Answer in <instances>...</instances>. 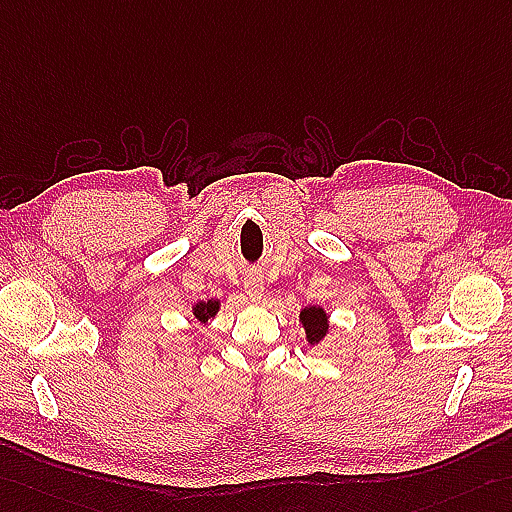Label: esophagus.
<instances>
[{
	"label": "esophagus",
	"instance_id": "1",
	"mask_svg": "<svg viewBox=\"0 0 512 512\" xmlns=\"http://www.w3.org/2000/svg\"><path fill=\"white\" fill-rule=\"evenodd\" d=\"M243 286H245V293L249 295V299H260L265 293V282L260 273H249V276H245Z\"/></svg>",
	"mask_w": 512,
	"mask_h": 512
}]
</instances>
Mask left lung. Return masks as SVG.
Masks as SVG:
<instances>
[{"instance_id":"8db88e82","label":"left lung","mask_w":512,"mask_h":512,"mask_svg":"<svg viewBox=\"0 0 512 512\" xmlns=\"http://www.w3.org/2000/svg\"><path fill=\"white\" fill-rule=\"evenodd\" d=\"M302 323H304V330H306V336L310 343L321 341L328 332V317H326V313H323V308H317V306L304 308Z\"/></svg>"}]
</instances>
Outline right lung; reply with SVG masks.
Segmentation results:
<instances>
[{
    "instance_id": "right-lung-1",
    "label": "right lung",
    "mask_w": 512,
    "mask_h": 512,
    "mask_svg": "<svg viewBox=\"0 0 512 512\" xmlns=\"http://www.w3.org/2000/svg\"><path fill=\"white\" fill-rule=\"evenodd\" d=\"M217 308H219V302H215V299H208V302L197 304V306L193 308V313H195V317H197L199 321H208L210 317H215Z\"/></svg>"
}]
</instances>
